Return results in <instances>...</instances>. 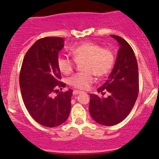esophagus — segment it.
<instances>
[{
  "instance_id": "1",
  "label": "esophagus",
  "mask_w": 159,
  "mask_h": 159,
  "mask_svg": "<svg viewBox=\"0 0 159 159\" xmlns=\"http://www.w3.org/2000/svg\"><path fill=\"white\" fill-rule=\"evenodd\" d=\"M81 91H78V90H74L73 91V94H75V95H76V94H80Z\"/></svg>"
}]
</instances>
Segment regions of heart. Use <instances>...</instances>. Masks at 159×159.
I'll return each mask as SVG.
<instances>
[{
  "instance_id": "heart-1",
  "label": "heart",
  "mask_w": 159,
  "mask_h": 159,
  "mask_svg": "<svg viewBox=\"0 0 159 159\" xmlns=\"http://www.w3.org/2000/svg\"><path fill=\"white\" fill-rule=\"evenodd\" d=\"M74 61L68 57H59L57 67L64 75H70L73 71L75 62L82 64L84 72L72 75L68 79L70 87L79 90H87L94 82V75L105 77L111 71L115 63V54L108 48H102L94 42H84L70 50Z\"/></svg>"
}]
</instances>
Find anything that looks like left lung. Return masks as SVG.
Returning <instances> with one entry per match:
<instances>
[{
	"instance_id": "8db88e82",
	"label": "left lung",
	"mask_w": 159,
	"mask_h": 159,
	"mask_svg": "<svg viewBox=\"0 0 159 159\" xmlns=\"http://www.w3.org/2000/svg\"><path fill=\"white\" fill-rule=\"evenodd\" d=\"M119 44L116 61L105 84L98 89L107 98L90 94L89 111L100 125L111 126L122 121L129 115L137 100L139 90V68L134 51L122 38L111 34Z\"/></svg>"
}]
</instances>
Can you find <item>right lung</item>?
<instances>
[{
  "instance_id": "add662e5",
  "label": "right lung",
  "mask_w": 159,
  "mask_h": 159,
  "mask_svg": "<svg viewBox=\"0 0 159 159\" xmlns=\"http://www.w3.org/2000/svg\"><path fill=\"white\" fill-rule=\"evenodd\" d=\"M65 46L63 38L48 37L38 40L27 51L20 72L22 98L30 116L45 127L65 122L69 116L72 90L58 92L65 87L61 82L57 67L58 53Z\"/></svg>"
}]
</instances>
